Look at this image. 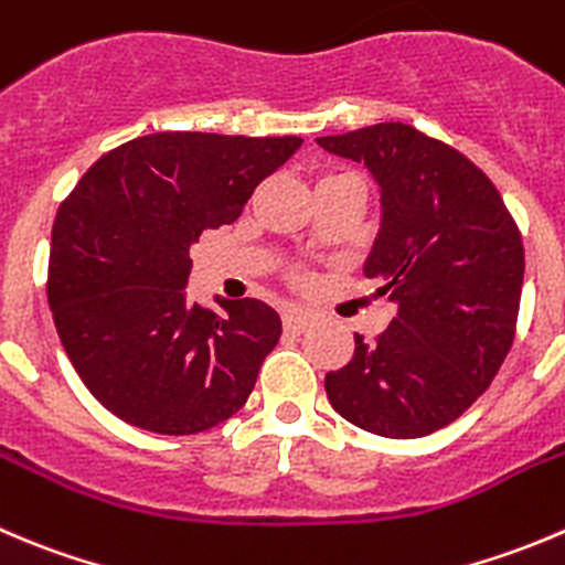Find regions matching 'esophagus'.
<instances>
[{
  "instance_id": "1",
  "label": "esophagus",
  "mask_w": 565,
  "mask_h": 565,
  "mask_svg": "<svg viewBox=\"0 0 565 565\" xmlns=\"http://www.w3.org/2000/svg\"><path fill=\"white\" fill-rule=\"evenodd\" d=\"M281 320H284V328H287V331L300 333V331H306L311 322H315V317H311L309 311L298 309V306H289V309H284Z\"/></svg>"
}]
</instances>
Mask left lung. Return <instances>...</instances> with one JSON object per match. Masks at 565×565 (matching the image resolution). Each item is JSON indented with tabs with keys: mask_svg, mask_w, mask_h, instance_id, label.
I'll list each match as a JSON object with an SVG mask.
<instances>
[{
	"mask_svg": "<svg viewBox=\"0 0 565 565\" xmlns=\"http://www.w3.org/2000/svg\"><path fill=\"white\" fill-rule=\"evenodd\" d=\"M364 162L381 188V228L364 262L397 315L328 372L333 411L386 439L456 422L500 372L516 337L524 245L491 179L452 146L408 124L317 137Z\"/></svg>",
	"mask_w": 565,
	"mask_h": 565,
	"instance_id": "obj_1",
	"label": "left lung"
}]
</instances>
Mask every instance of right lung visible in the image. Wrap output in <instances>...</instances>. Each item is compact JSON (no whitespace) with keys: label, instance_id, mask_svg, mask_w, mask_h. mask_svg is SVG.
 <instances>
[{"label":"right lung","instance_id":"1","mask_svg":"<svg viewBox=\"0 0 565 565\" xmlns=\"http://www.w3.org/2000/svg\"><path fill=\"white\" fill-rule=\"evenodd\" d=\"M300 137L157 131L107 151L60 204L49 309L87 392L166 436L210 430L254 392L281 317L256 298L190 303V248L234 223Z\"/></svg>","mask_w":565,"mask_h":565}]
</instances>
